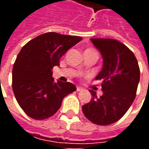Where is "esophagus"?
Returning <instances> with one entry per match:
<instances>
[{"mask_svg": "<svg viewBox=\"0 0 149 149\" xmlns=\"http://www.w3.org/2000/svg\"><path fill=\"white\" fill-rule=\"evenodd\" d=\"M82 90H83V88H82L81 87H79V86L77 87V92H80V91H82Z\"/></svg>", "mask_w": 149, "mask_h": 149, "instance_id": "esophagus-1", "label": "esophagus"}]
</instances>
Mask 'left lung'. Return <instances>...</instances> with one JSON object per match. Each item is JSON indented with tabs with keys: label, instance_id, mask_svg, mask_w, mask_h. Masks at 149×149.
<instances>
[{
	"label": "left lung",
	"instance_id": "1",
	"mask_svg": "<svg viewBox=\"0 0 149 149\" xmlns=\"http://www.w3.org/2000/svg\"><path fill=\"white\" fill-rule=\"evenodd\" d=\"M103 57V68L96 80H102L103 95L97 97L90 89L92 100L82 110L98 125L115 123L125 115L134 100L140 81V68L134 53L113 39H91Z\"/></svg>",
	"mask_w": 149,
	"mask_h": 149
}]
</instances>
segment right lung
<instances>
[{"mask_svg": "<svg viewBox=\"0 0 149 149\" xmlns=\"http://www.w3.org/2000/svg\"><path fill=\"white\" fill-rule=\"evenodd\" d=\"M82 40L56 33L41 34L23 46L13 68V90L17 103L31 118L45 120L57 112L62 100L77 89L69 82L52 78L60 59Z\"/></svg>", "mask_w": 149, "mask_h": 149, "instance_id": "add662e5", "label": "right lung"}]
</instances>
